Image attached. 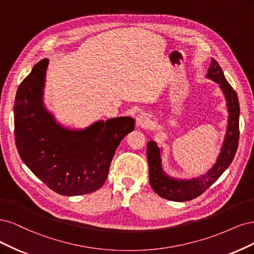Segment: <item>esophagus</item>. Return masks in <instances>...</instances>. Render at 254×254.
Returning <instances> with one entry per match:
<instances>
[{
	"instance_id": "1",
	"label": "esophagus",
	"mask_w": 254,
	"mask_h": 254,
	"mask_svg": "<svg viewBox=\"0 0 254 254\" xmlns=\"http://www.w3.org/2000/svg\"><path fill=\"white\" fill-rule=\"evenodd\" d=\"M149 124V117L145 114H140L136 117V126L138 127H145Z\"/></svg>"
}]
</instances>
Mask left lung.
Returning a JSON list of instances; mask_svg holds the SVG:
<instances>
[{
	"label": "left lung",
	"mask_w": 254,
	"mask_h": 254,
	"mask_svg": "<svg viewBox=\"0 0 254 254\" xmlns=\"http://www.w3.org/2000/svg\"><path fill=\"white\" fill-rule=\"evenodd\" d=\"M207 78L216 82L225 96L228 109V127L220 153L206 174L191 179H177L169 176L162 169L161 152L157 143L150 140L146 146L150 184L160 197L173 201H187L196 198L214 184L231 165L237 151L240 138V103L232 86L226 80L222 67L212 58Z\"/></svg>",
	"instance_id": "8db88e82"
}]
</instances>
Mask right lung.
<instances>
[{"label": "right lung", "instance_id": "obj_1", "mask_svg": "<svg viewBox=\"0 0 254 254\" xmlns=\"http://www.w3.org/2000/svg\"><path fill=\"white\" fill-rule=\"evenodd\" d=\"M48 62H38L18 87L13 105L15 145L23 162L56 193L95 192L105 183L114 154L134 129L135 120H99L83 129L60 125L43 102Z\"/></svg>", "mask_w": 254, "mask_h": 254}]
</instances>
